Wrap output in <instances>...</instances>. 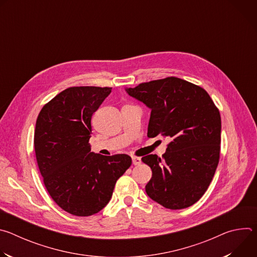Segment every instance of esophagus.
Wrapping results in <instances>:
<instances>
[{"instance_id":"1","label":"esophagus","mask_w":257,"mask_h":257,"mask_svg":"<svg viewBox=\"0 0 257 257\" xmlns=\"http://www.w3.org/2000/svg\"><path fill=\"white\" fill-rule=\"evenodd\" d=\"M132 163L134 166H138L141 164V159L140 158H136V157H133L132 158Z\"/></svg>"}]
</instances>
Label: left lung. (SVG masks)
I'll return each instance as SVG.
<instances>
[{"instance_id":"8db88e82","label":"left lung","mask_w":257,"mask_h":257,"mask_svg":"<svg viewBox=\"0 0 257 257\" xmlns=\"http://www.w3.org/2000/svg\"><path fill=\"white\" fill-rule=\"evenodd\" d=\"M125 90L152 109L148 136L171 138L163 159H141L153 172L146 194L170 209L194 204L208 188L219 159L221 115L212 99L200 86L177 77Z\"/></svg>"}]
</instances>
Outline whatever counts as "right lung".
Returning <instances> with one entry per match:
<instances>
[{
    "mask_svg": "<svg viewBox=\"0 0 257 257\" xmlns=\"http://www.w3.org/2000/svg\"><path fill=\"white\" fill-rule=\"evenodd\" d=\"M111 91V87H69L45 104L36 120L34 151L45 186L54 201L73 215L101 210L132 164L127 155L90 152L92 114Z\"/></svg>",
    "mask_w": 257,
    "mask_h": 257,
    "instance_id": "1",
    "label": "right lung"
}]
</instances>
